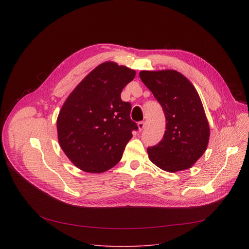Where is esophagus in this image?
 <instances>
[{
  "mask_svg": "<svg viewBox=\"0 0 249 249\" xmlns=\"http://www.w3.org/2000/svg\"><path fill=\"white\" fill-rule=\"evenodd\" d=\"M145 127H146V122H145V121H142V122H139V123H138V129H139V131L144 130Z\"/></svg>",
  "mask_w": 249,
  "mask_h": 249,
  "instance_id": "esophagus-1",
  "label": "esophagus"
}]
</instances>
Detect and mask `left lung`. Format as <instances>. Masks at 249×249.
Here are the masks:
<instances>
[{"label": "left lung", "mask_w": 249, "mask_h": 249, "mask_svg": "<svg viewBox=\"0 0 249 249\" xmlns=\"http://www.w3.org/2000/svg\"><path fill=\"white\" fill-rule=\"evenodd\" d=\"M139 76L161 105L166 120L162 140L147 150L150 160L167 172L192 167L210 139L209 122L196 89L175 70L141 71Z\"/></svg>", "instance_id": "obj_1"}]
</instances>
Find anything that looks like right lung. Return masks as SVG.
<instances>
[{
	"label": "right lung",
	"instance_id": "1",
	"mask_svg": "<svg viewBox=\"0 0 249 249\" xmlns=\"http://www.w3.org/2000/svg\"><path fill=\"white\" fill-rule=\"evenodd\" d=\"M134 70L107 61L98 65L65 100L57 118L59 145L78 168L101 173L116 165L138 126L121 91Z\"/></svg>",
	"mask_w": 249,
	"mask_h": 249
}]
</instances>
